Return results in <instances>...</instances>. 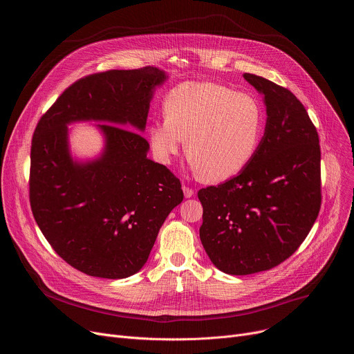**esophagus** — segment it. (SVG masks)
I'll return each mask as SVG.
<instances>
[{
  "instance_id": "34e87169",
  "label": "esophagus",
  "mask_w": 354,
  "mask_h": 354,
  "mask_svg": "<svg viewBox=\"0 0 354 354\" xmlns=\"http://www.w3.org/2000/svg\"><path fill=\"white\" fill-rule=\"evenodd\" d=\"M182 189H183V194H185V197L186 198H189V197H192L193 194H194V192H193V189H190L189 186H182Z\"/></svg>"
}]
</instances>
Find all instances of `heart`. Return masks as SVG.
<instances>
[{"label":"heart","instance_id":"heart-1","mask_svg":"<svg viewBox=\"0 0 354 354\" xmlns=\"http://www.w3.org/2000/svg\"><path fill=\"white\" fill-rule=\"evenodd\" d=\"M265 131L259 100L216 82H185L167 97L165 116L148 127L156 158L171 164L185 141L196 172L209 182L231 179L254 161Z\"/></svg>","mask_w":354,"mask_h":354}]
</instances>
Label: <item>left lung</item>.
I'll return each instance as SVG.
<instances>
[{
	"label": "left lung",
	"mask_w": 354,
	"mask_h": 354,
	"mask_svg": "<svg viewBox=\"0 0 354 354\" xmlns=\"http://www.w3.org/2000/svg\"><path fill=\"white\" fill-rule=\"evenodd\" d=\"M243 78L262 96L266 126L249 167L200 189V241L227 274L269 270L290 258L321 207V149L306 108L288 89L254 74Z\"/></svg>",
	"instance_id": "8db88e82"
}]
</instances>
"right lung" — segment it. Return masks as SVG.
Masks as SVG:
<instances>
[{"instance_id":"1","label":"right lung","mask_w":354,"mask_h":354,"mask_svg":"<svg viewBox=\"0 0 354 354\" xmlns=\"http://www.w3.org/2000/svg\"><path fill=\"white\" fill-rule=\"evenodd\" d=\"M164 70H111L67 88L39 120L30 149V207L47 242L68 265L102 279L141 270L168 214L182 203L180 182L147 157L145 130ZM95 121L104 148L78 160L68 126Z\"/></svg>"}]
</instances>
